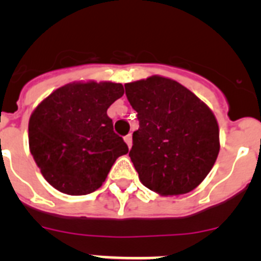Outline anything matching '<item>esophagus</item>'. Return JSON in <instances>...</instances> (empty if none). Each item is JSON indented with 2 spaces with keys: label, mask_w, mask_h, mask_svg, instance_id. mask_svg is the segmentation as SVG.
<instances>
[{
  "label": "esophagus",
  "mask_w": 261,
  "mask_h": 261,
  "mask_svg": "<svg viewBox=\"0 0 261 261\" xmlns=\"http://www.w3.org/2000/svg\"><path fill=\"white\" fill-rule=\"evenodd\" d=\"M124 141L126 142L128 147L130 149V146H132V135H126L125 137H124Z\"/></svg>",
  "instance_id": "34e87169"
}]
</instances>
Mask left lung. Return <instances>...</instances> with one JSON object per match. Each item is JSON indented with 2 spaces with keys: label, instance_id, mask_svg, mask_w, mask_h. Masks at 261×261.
I'll list each match as a JSON object with an SVG mask.
<instances>
[{
  "label": "left lung",
  "instance_id": "1",
  "mask_svg": "<svg viewBox=\"0 0 261 261\" xmlns=\"http://www.w3.org/2000/svg\"><path fill=\"white\" fill-rule=\"evenodd\" d=\"M125 94L140 123L129 156L141 183L162 196L195 190L220 151L211 108L183 85L159 75L126 84Z\"/></svg>",
  "mask_w": 261,
  "mask_h": 261
}]
</instances>
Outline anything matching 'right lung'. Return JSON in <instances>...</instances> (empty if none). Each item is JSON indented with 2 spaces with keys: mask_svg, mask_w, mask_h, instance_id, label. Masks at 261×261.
I'll list each match as a JSON object with an SVG mask.
<instances>
[{
  "mask_svg": "<svg viewBox=\"0 0 261 261\" xmlns=\"http://www.w3.org/2000/svg\"><path fill=\"white\" fill-rule=\"evenodd\" d=\"M123 94L121 84L74 82L53 91L32 112L30 151L45 180L60 192H94L115 161L128 153L107 115Z\"/></svg>",
  "mask_w": 261,
  "mask_h": 261,
  "instance_id": "add662e5",
  "label": "right lung"
}]
</instances>
